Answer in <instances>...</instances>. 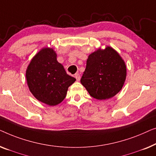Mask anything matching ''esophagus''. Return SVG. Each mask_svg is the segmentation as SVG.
Listing matches in <instances>:
<instances>
[{
    "label": "esophagus",
    "mask_w": 156,
    "mask_h": 156,
    "mask_svg": "<svg viewBox=\"0 0 156 156\" xmlns=\"http://www.w3.org/2000/svg\"><path fill=\"white\" fill-rule=\"evenodd\" d=\"M75 78H76V80H77L78 81V80H80V74H79L78 73H76L75 74Z\"/></svg>",
    "instance_id": "34e87169"
}]
</instances>
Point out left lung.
I'll return each mask as SVG.
<instances>
[{
    "mask_svg": "<svg viewBox=\"0 0 156 156\" xmlns=\"http://www.w3.org/2000/svg\"><path fill=\"white\" fill-rule=\"evenodd\" d=\"M126 76L124 61L115 49L107 47L88 56L80 83L92 97L106 100L119 93Z\"/></svg>",
    "mask_w": 156,
    "mask_h": 156,
    "instance_id": "obj_1",
    "label": "left lung"
}]
</instances>
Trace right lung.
Segmentation results:
<instances>
[{"mask_svg": "<svg viewBox=\"0 0 156 156\" xmlns=\"http://www.w3.org/2000/svg\"><path fill=\"white\" fill-rule=\"evenodd\" d=\"M30 90L37 100L50 106L62 102L76 78L68 75L52 49H41L32 59L26 72Z\"/></svg>", "mask_w": 156, "mask_h": 156, "instance_id": "1", "label": "right lung"}]
</instances>
